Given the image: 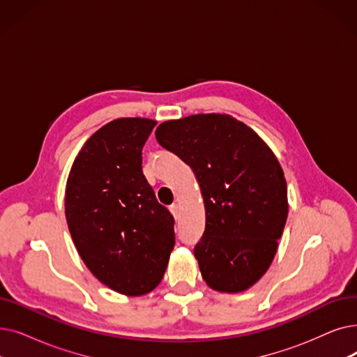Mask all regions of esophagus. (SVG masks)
<instances>
[{
    "instance_id": "34e87169",
    "label": "esophagus",
    "mask_w": 357,
    "mask_h": 357,
    "mask_svg": "<svg viewBox=\"0 0 357 357\" xmlns=\"http://www.w3.org/2000/svg\"><path fill=\"white\" fill-rule=\"evenodd\" d=\"M169 210H170V213H172L175 217H178V204H172L169 207Z\"/></svg>"
}]
</instances>
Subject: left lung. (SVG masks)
<instances>
[{"label": "left lung", "instance_id": "1", "mask_svg": "<svg viewBox=\"0 0 357 357\" xmlns=\"http://www.w3.org/2000/svg\"><path fill=\"white\" fill-rule=\"evenodd\" d=\"M160 146L190 165L206 206V230L194 248L214 290L238 293L264 274L287 219L283 169L243 122L199 114L158 127Z\"/></svg>", "mask_w": 357, "mask_h": 357}]
</instances>
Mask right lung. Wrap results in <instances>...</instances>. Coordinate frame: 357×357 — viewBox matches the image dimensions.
I'll list each match as a JSON object with an SVG mask.
<instances>
[{"label": "right lung", "mask_w": 357, "mask_h": 357, "mask_svg": "<svg viewBox=\"0 0 357 357\" xmlns=\"http://www.w3.org/2000/svg\"><path fill=\"white\" fill-rule=\"evenodd\" d=\"M156 122L121 118L93 134L66 188L71 238L87 268L112 290L140 296L163 278L175 219L143 175L142 151Z\"/></svg>", "instance_id": "1"}]
</instances>
